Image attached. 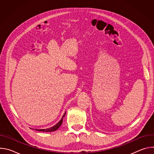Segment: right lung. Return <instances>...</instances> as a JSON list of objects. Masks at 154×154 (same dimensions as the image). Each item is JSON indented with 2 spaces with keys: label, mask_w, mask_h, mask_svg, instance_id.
Returning a JSON list of instances; mask_svg holds the SVG:
<instances>
[{
  "label": "right lung",
  "mask_w": 154,
  "mask_h": 154,
  "mask_svg": "<svg viewBox=\"0 0 154 154\" xmlns=\"http://www.w3.org/2000/svg\"><path fill=\"white\" fill-rule=\"evenodd\" d=\"M65 115H66V112H65V113H64L63 116H62L61 120H60L57 124H55L54 126H53V127H51V128H46V129H35V130H37V131H45V132H51V131H54L57 130L60 127V125H61V124H62V122H63V118H64V116H65Z\"/></svg>",
  "instance_id": "right-lung-1"
}]
</instances>
